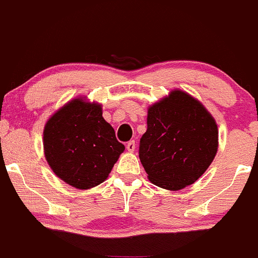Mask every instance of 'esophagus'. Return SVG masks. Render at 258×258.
<instances>
[{"instance_id":"obj_1","label":"esophagus","mask_w":258,"mask_h":258,"mask_svg":"<svg viewBox=\"0 0 258 258\" xmlns=\"http://www.w3.org/2000/svg\"><path fill=\"white\" fill-rule=\"evenodd\" d=\"M126 148H127V151H128V152H134L135 149H136V143H135V141H130V142L127 143Z\"/></svg>"}]
</instances>
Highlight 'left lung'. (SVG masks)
Wrapping results in <instances>:
<instances>
[{
	"label": "left lung",
	"instance_id": "left-lung-1",
	"mask_svg": "<svg viewBox=\"0 0 258 258\" xmlns=\"http://www.w3.org/2000/svg\"><path fill=\"white\" fill-rule=\"evenodd\" d=\"M140 159L159 187L181 189L211 165L218 149V127L206 107L182 90H172L148 109Z\"/></svg>",
	"mask_w": 258,
	"mask_h": 258
}]
</instances>
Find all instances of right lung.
<instances>
[{
    "label": "right lung",
    "instance_id": "right-lung-1",
    "mask_svg": "<svg viewBox=\"0 0 258 258\" xmlns=\"http://www.w3.org/2000/svg\"><path fill=\"white\" fill-rule=\"evenodd\" d=\"M44 151L61 180L87 189L109 176L124 146L104 120L101 106L78 98L61 107L45 124Z\"/></svg>",
    "mask_w": 258,
    "mask_h": 258
}]
</instances>
